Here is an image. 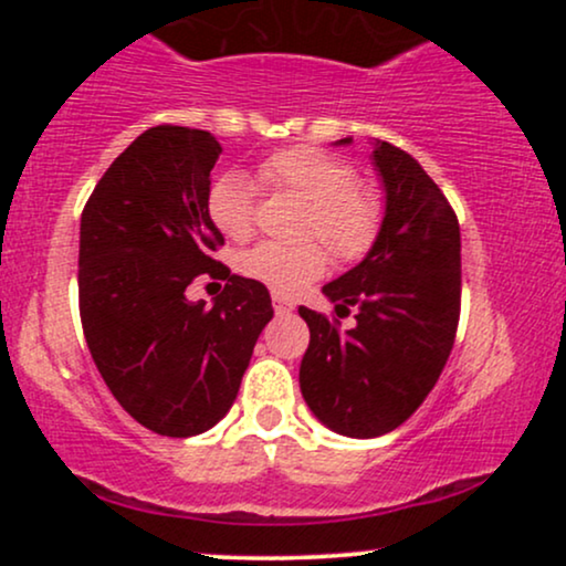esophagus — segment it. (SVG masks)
Segmentation results:
<instances>
[{"label": "esophagus", "instance_id": "esophagus-1", "mask_svg": "<svg viewBox=\"0 0 566 566\" xmlns=\"http://www.w3.org/2000/svg\"><path fill=\"white\" fill-rule=\"evenodd\" d=\"M295 308V305H292L287 297H282V295H274V311L279 316H284V314H290V311Z\"/></svg>", "mask_w": 566, "mask_h": 566}]
</instances>
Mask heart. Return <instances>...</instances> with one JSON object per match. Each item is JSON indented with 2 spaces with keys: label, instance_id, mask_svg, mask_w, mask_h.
Wrapping results in <instances>:
<instances>
[{
  "label": "heart",
  "instance_id": "heart-1",
  "mask_svg": "<svg viewBox=\"0 0 566 566\" xmlns=\"http://www.w3.org/2000/svg\"><path fill=\"white\" fill-rule=\"evenodd\" d=\"M258 175L279 191L305 201L297 244L261 242L242 252L239 271L279 295H295L324 274L329 255L356 263L378 244L386 205L373 186L359 184L356 167L316 146H290L265 157ZM207 218L223 237L244 242L255 229V193L242 172H223L207 188ZM325 245L322 248L318 242Z\"/></svg>",
  "mask_w": 566,
  "mask_h": 566
}]
</instances>
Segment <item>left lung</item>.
<instances>
[{"instance_id": "left-lung-1", "label": "left lung", "mask_w": 566, "mask_h": 566, "mask_svg": "<svg viewBox=\"0 0 566 566\" xmlns=\"http://www.w3.org/2000/svg\"><path fill=\"white\" fill-rule=\"evenodd\" d=\"M340 143H348L340 140ZM386 184L378 244L348 274L324 284L337 316L301 305L311 329L301 391L311 412L343 437L399 428L437 386L460 322V226L441 188L407 151L380 140Z\"/></svg>"}]
</instances>
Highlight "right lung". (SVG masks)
Returning a JSON list of instances; mask_svg holds the SVG:
<instances>
[{
    "instance_id": "1",
    "label": "right lung",
    "mask_w": 566,
    "mask_h": 566,
    "mask_svg": "<svg viewBox=\"0 0 566 566\" xmlns=\"http://www.w3.org/2000/svg\"><path fill=\"white\" fill-rule=\"evenodd\" d=\"M218 154L207 129L148 127L82 210L84 340L114 399L159 437H197L229 412L274 316L261 282L212 258L223 233L205 199ZM199 275L227 282L212 306L185 297Z\"/></svg>"
}]
</instances>
